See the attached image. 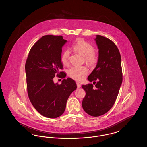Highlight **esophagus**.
I'll use <instances>...</instances> for the list:
<instances>
[{"label":"esophagus","instance_id":"34e87169","mask_svg":"<svg viewBox=\"0 0 147 147\" xmlns=\"http://www.w3.org/2000/svg\"><path fill=\"white\" fill-rule=\"evenodd\" d=\"M77 88H80V86H81V85L80 83H77Z\"/></svg>","mask_w":147,"mask_h":147}]
</instances>
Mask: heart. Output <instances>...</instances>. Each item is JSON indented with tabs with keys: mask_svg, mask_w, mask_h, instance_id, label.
I'll return each instance as SVG.
<instances>
[{
	"mask_svg": "<svg viewBox=\"0 0 147 147\" xmlns=\"http://www.w3.org/2000/svg\"><path fill=\"white\" fill-rule=\"evenodd\" d=\"M73 49L84 56L85 62L90 65H94L97 62L98 55L94 52L93 46L83 39L77 40L73 45ZM70 56V51L65 49L61 56V62L64 65H68ZM88 73V69L86 66H73L68 70V75L71 79L78 82L82 81Z\"/></svg>",
	"mask_w": 147,
	"mask_h": 147,
	"instance_id": "1",
	"label": "heart"
}]
</instances>
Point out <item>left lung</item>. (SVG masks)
<instances>
[{"label": "left lung", "mask_w": 147, "mask_h": 147, "mask_svg": "<svg viewBox=\"0 0 147 147\" xmlns=\"http://www.w3.org/2000/svg\"><path fill=\"white\" fill-rule=\"evenodd\" d=\"M95 40L98 49V63L88 79L96 84L95 88L92 84L82 85L86 92L82 106L88 114L97 117L108 112L114 105L122 82V71L116 45L101 35H96Z\"/></svg>", "instance_id": "left-lung-1"}]
</instances>
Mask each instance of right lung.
<instances>
[{
	"label": "right lung",
	"instance_id": "add662e5",
	"mask_svg": "<svg viewBox=\"0 0 147 147\" xmlns=\"http://www.w3.org/2000/svg\"><path fill=\"white\" fill-rule=\"evenodd\" d=\"M66 42L62 36H43L30 50L25 64L29 99L38 112L51 119L63 114L68 98L77 89L70 78L64 79L61 84L53 82L55 76H66L60 71L63 69L62 49Z\"/></svg>",
	"mask_w": 147,
	"mask_h": 147
}]
</instances>
